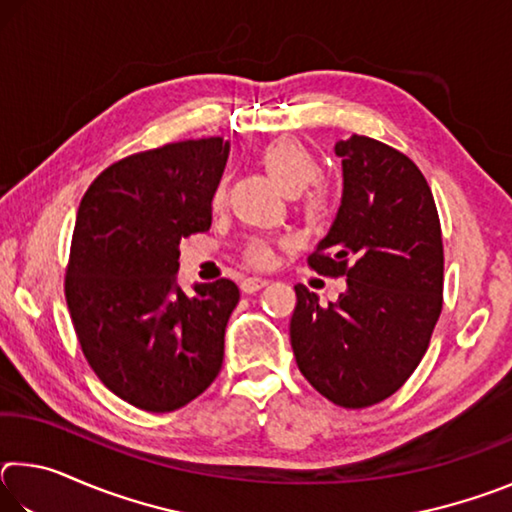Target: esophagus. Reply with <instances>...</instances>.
<instances>
[{
    "label": "esophagus",
    "instance_id": "1",
    "mask_svg": "<svg viewBox=\"0 0 512 512\" xmlns=\"http://www.w3.org/2000/svg\"><path fill=\"white\" fill-rule=\"evenodd\" d=\"M268 284V280H264V277H246L244 282H241V291L244 293H255V291H259V289H264Z\"/></svg>",
    "mask_w": 512,
    "mask_h": 512
}]
</instances>
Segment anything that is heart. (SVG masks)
<instances>
[{"label": "heart", "instance_id": "heart-1", "mask_svg": "<svg viewBox=\"0 0 512 512\" xmlns=\"http://www.w3.org/2000/svg\"><path fill=\"white\" fill-rule=\"evenodd\" d=\"M266 176L287 196H296L320 176V164L305 144L298 140H275L259 153ZM214 205L221 201V189L214 192ZM302 214L309 223H325L334 214V196L325 185H314L302 201ZM244 262L250 266H268L273 262V248L266 241H253L244 250Z\"/></svg>", "mask_w": 512, "mask_h": 512}]
</instances>
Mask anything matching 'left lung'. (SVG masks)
Returning a JSON list of instances; mask_svg holds the SVG:
<instances>
[{"instance_id": "1", "label": "left lung", "mask_w": 512, "mask_h": 512, "mask_svg": "<svg viewBox=\"0 0 512 512\" xmlns=\"http://www.w3.org/2000/svg\"><path fill=\"white\" fill-rule=\"evenodd\" d=\"M336 155L343 201L307 264L348 289L323 307L298 284L291 348L320 395L366 409L400 391L429 348L443 311V230L409 155L366 135L336 142Z\"/></svg>"}]
</instances>
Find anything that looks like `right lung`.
Wrapping results in <instances>:
<instances>
[{
	"instance_id": "1",
	"label": "right lung",
	"mask_w": 512,
	"mask_h": 512,
	"mask_svg": "<svg viewBox=\"0 0 512 512\" xmlns=\"http://www.w3.org/2000/svg\"><path fill=\"white\" fill-rule=\"evenodd\" d=\"M230 144H164L103 169L76 214L65 300L76 339L103 386L151 413L183 409L223 363L232 280L176 284L180 241L210 230Z\"/></svg>"
}]
</instances>
